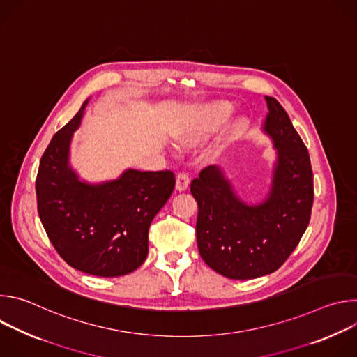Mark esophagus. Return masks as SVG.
<instances>
[{"label":"esophagus","instance_id":"34e87169","mask_svg":"<svg viewBox=\"0 0 357 357\" xmlns=\"http://www.w3.org/2000/svg\"><path fill=\"white\" fill-rule=\"evenodd\" d=\"M189 176H188V174L186 172H179L178 175H176V189L179 190V192H182V190H186L188 189V186H189Z\"/></svg>","mask_w":357,"mask_h":357}]
</instances>
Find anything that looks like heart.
Returning <instances> with one entry per match:
<instances>
[{
    "mask_svg": "<svg viewBox=\"0 0 357 357\" xmlns=\"http://www.w3.org/2000/svg\"><path fill=\"white\" fill-rule=\"evenodd\" d=\"M230 113L231 106L226 101H213L199 113L195 124L182 135V141L195 144L205 139L229 119Z\"/></svg>",
    "mask_w": 357,
    "mask_h": 357,
    "instance_id": "heart-1",
    "label": "heart"
}]
</instances>
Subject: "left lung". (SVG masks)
I'll return each mask as SVG.
<instances>
[{"label":"left lung","instance_id":"obj_1","mask_svg":"<svg viewBox=\"0 0 357 357\" xmlns=\"http://www.w3.org/2000/svg\"><path fill=\"white\" fill-rule=\"evenodd\" d=\"M264 131L278 152L271 192L248 206L233 192L216 165L190 183L197 202L196 240L200 257L231 280H251L277 271L307 230L314 203V175L308 149L287 112L266 96Z\"/></svg>","mask_w":357,"mask_h":357}]
</instances>
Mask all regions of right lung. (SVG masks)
<instances>
[{
    "mask_svg": "<svg viewBox=\"0 0 357 357\" xmlns=\"http://www.w3.org/2000/svg\"><path fill=\"white\" fill-rule=\"evenodd\" d=\"M87 103L43 152L36 175L38 213L50 243L70 267L120 277L145 261L149 225L169 199L175 174L128 169L101 185L80 182L68 158Z\"/></svg>",
    "mask_w": 357,
    "mask_h": 357,
    "instance_id": "right-lung-1",
    "label": "right lung"
}]
</instances>
